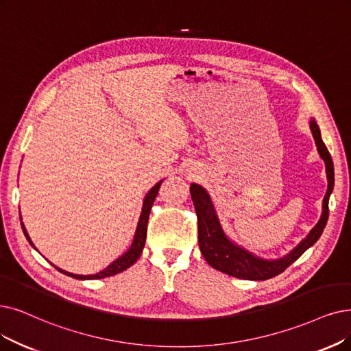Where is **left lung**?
<instances>
[{"mask_svg": "<svg viewBox=\"0 0 351 351\" xmlns=\"http://www.w3.org/2000/svg\"><path fill=\"white\" fill-rule=\"evenodd\" d=\"M310 128L315 139L319 157L326 162L328 187L324 200H322V213L318 223L308 233L305 239L284 258L272 261L262 259L250 254L242 246L233 243L221 229V224L217 219L215 206L208 193L195 183L190 186L191 200L194 203L195 215H197L199 220V246L207 263L213 266L215 269L234 278L250 279V281H265V279L282 274L291 263L295 262L308 247H311L319 239L328 220V200L334 187V165L327 147L322 143L319 128L314 119L310 121Z\"/></svg>", "mask_w": 351, "mask_h": 351, "instance_id": "8db88e82", "label": "left lung"}]
</instances>
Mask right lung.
<instances>
[{"mask_svg": "<svg viewBox=\"0 0 351 351\" xmlns=\"http://www.w3.org/2000/svg\"><path fill=\"white\" fill-rule=\"evenodd\" d=\"M161 183H162V180L158 181V183L147 193L145 199H144V204H143V212H141V216H139V220H138V226H136V230H135L132 245H131V247L127 252H125V254L121 258H118L117 261L112 262L109 266H106V268L102 272L95 274V275H76V274L66 272V271L58 268V266H54V268L58 269V271H60L62 274H64L67 276H72L75 279H102V278L117 275V274H119V272H122L125 269H128L130 266H132L136 262V259L141 256V254H143V249H144L145 239H147V224H148L149 212H151V207L154 204V200H156V197H157ZM20 220H21V217H20ZM21 228H23V232H24V234L27 237V241H29L30 245L34 247V245H33V242L30 239V236H29V233H27L23 223H21Z\"/></svg>", "mask_w": 351, "mask_h": 351, "instance_id": "1", "label": "right lung"}]
</instances>
